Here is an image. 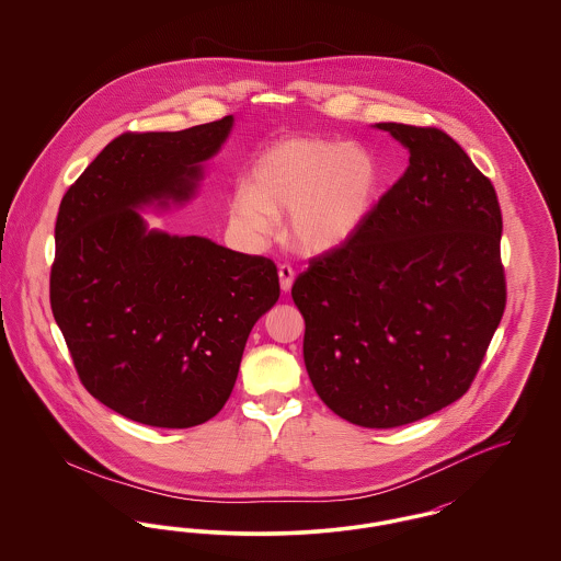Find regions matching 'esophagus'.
<instances>
[{
  "instance_id": "34e87169",
  "label": "esophagus",
  "mask_w": 561,
  "mask_h": 561,
  "mask_svg": "<svg viewBox=\"0 0 561 561\" xmlns=\"http://www.w3.org/2000/svg\"><path fill=\"white\" fill-rule=\"evenodd\" d=\"M277 275H279V286H282V293H290L294 284V271L290 265H279L277 268Z\"/></svg>"
}]
</instances>
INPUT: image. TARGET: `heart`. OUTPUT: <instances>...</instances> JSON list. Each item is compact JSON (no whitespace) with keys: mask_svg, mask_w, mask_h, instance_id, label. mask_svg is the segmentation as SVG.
<instances>
[{"mask_svg":"<svg viewBox=\"0 0 561 561\" xmlns=\"http://www.w3.org/2000/svg\"><path fill=\"white\" fill-rule=\"evenodd\" d=\"M380 188L373 156L343 140L288 136L256 160L250 187H238L231 222L248 238L273 233V216L290 213L288 236L305 254L339 250L364 227Z\"/></svg>","mask_w":561,"mask_h":561,"instance_id":"b5f03b06","label":"heart"}]
</instances>
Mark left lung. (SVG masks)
Segmentation results:
<instances>
[{
	"label": "left lung",
	"instance_id": "1",
	"mask_svg": "<svg viewBox=\"0 0 561 561\" xmlns=\"http://www.w3.org/2000/svg\"><path fill=\"white\" fill-rule=\"evenodd\" d=\"M374 128L400 140L410 165L353 240L309 261L293 298L321 401L353 425L391 428L469 391L507 286L490 179L437 128Z\"/></svg>",
	"mask_w": 561,
	"mask_h": 561
}]
</instances>
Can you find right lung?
I'll return each instance as SVG.
<instances>
[{
  "instance_id": "right-lung-1",
  "label": "right lung",
  "mask_w": 561,
  "mask_h": 561,
  "mask_svg": "<svg viewBox=\"0 0 561 561\" xmlns=\"http://www.w3.org/2000/svg\"><path fill=\"white\" fill-rule=\"evenodd\" d=\"M233 117L111 140L65 193L50 305L81 385L161 428L210 421L229 400L252 325L279 298L273 261L147 229L136 210L185 204Z\"/></svg>"
}]
</instances>
